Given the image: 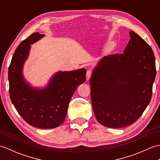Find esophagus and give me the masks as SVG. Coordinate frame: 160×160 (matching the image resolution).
I'll return each instance as SVG.
<instances>
[{
	"instance_id": "esophagus-1",
	"label": "esophagus",
	"mask_w": 160,
	"mask_h": 160,
	"mask_svg": "<svg viewBox=\"0 0 160 160\" xmlns=\"http://www.w3.org/2000/svg\"><path fill=\"white\" fill-rule=\"evenodd\" d=\"M91 76V70H88L87 71V75H86V77H87V80H89L90 79V78Z\"/></svg>"
}]
</instances>
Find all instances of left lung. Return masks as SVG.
I'll use <instances>...</instances> for the list:
<instances>
[{"mask_svg": "<svg viewBox=\"0 0 160 160\" xmlns=\"http://www.w3.org/2000/svg\"><path fill=\"white\" fill-rule=\"evenodd\" d=\"M122 54L105 56L90 79L91 102L97 120L108 128L133 124L150 102L155 79L151 47L134 32Z\"/></svg>", "mask_w": 160, "mask_h": 160, "instance_id": "1", "label": "left lung"}]
</instances>
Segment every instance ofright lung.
<instances>
[{
  "label": "right lung",
  "instance_id": "obj_1",
  "mask_svg": "<svg viewBox=\"0 0 160 160\" xmlns=\"http://www.w3.org/2000/svg\"><path fill=\"white\" fill-rule=\"evenodd\" d=\"M45 37L33 33L17 47L8 69L9 96L24 120L40 128L59 127L65 120L71 97L77 87L86 80L85 69L59 71L51 77L45 87H34L27 81L23 67L31 45Z\"/></svg>",
  "mask_w": 160,
  "mask_h": 160
}]
</instances>
